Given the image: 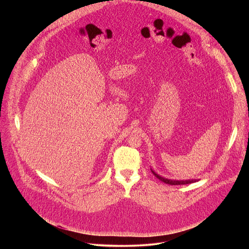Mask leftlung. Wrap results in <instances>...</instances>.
Returning <instances> with one entry per match:
<instances>
[{
  "mask_svg": "<svg viewBox=\"0 0 249 249\" xmlns=\"http://www.w3.org/2000/svg\"><path fill=\"white\" fill-rule=\"evenodd\" d=\"M152 172L155 174V176L157 177V178H159L160 181L166 183V184H169V185H182V184H189V183H193V182H196L197 180L195 179H192V180H181V181H178V180H170V179H166V178H163V177L158 175L156 172H154L152 170Z\"/></svg>",
  "mask_w": 249,
  "mask_h": 249,
  "instance_id": "8db88e82",
  "label": "left lung"
}]
</instances>
